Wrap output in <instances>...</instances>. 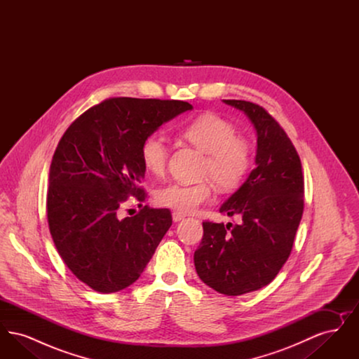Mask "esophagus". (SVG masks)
Wrapping results in <instances>:
<instances>
[{
  "mask_svg": "<svg viewBox=\"0 0 359 359\" xmlns=\"http://www.w3.org/2000/svg\"><path fill=\"white\" fill-rule=\"evenodd\" d=\"M172 219H173V222H180V221H183L184 219V215L183 214H180V212H173L172 214Z\"/></svg>",
  "mask_w": 359,
  "mask_h": 359,
  "instance_id": "obj_1",
  "label": "esophagus"
}]
</instances>
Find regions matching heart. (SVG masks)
<instances>
[{
  "label": "heart",
  "instance_id": "obj_1",
  "mask_svg": "<svg viewBox=\"0 0 359 359\" xmlns=\"http://www.w3.org/2000/svg\"><path fill=\"white\" fill-rule=\"evenodd\" d=\"M183 137L195 148L207 154L203 173L222 189L238 187L252 165L249 144L237 137L234 125L222 117L205 113L188 122L182 130ZM168 145L164 137L154 133L141 145V161L147 171L160 176L168 161ZM208 183L182 184L170 183L156 191V202L180 214L195 212L199 205L211 199Z\"/></svg>",
  "mask_w": 359,
  "mask_h": 359
}]
</instances>
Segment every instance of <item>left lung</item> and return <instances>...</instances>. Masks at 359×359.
Segmentation results:
<instances>
[{"mask_svg":"<svg viewBox=\"0 0 359 359\" xmlns=\"http://www.w3.org/2000/svg\"><path fill=\"white\" fill-rule=\"evenodd\" d=\"M223 102L253 123L256 168L219 208L224 215H239L241 223L203 222L194 262L205 285L239 296L268 285L288 259L303 215L304 179L290 137L264 107L237 100Z\"/></svg>","mask_w":359,"mask_h":359,"instance_id":"left-lung-1","label":"left lung"}]
</instances>
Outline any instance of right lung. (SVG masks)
<instances>
[{
    "instance_id": "obj_1",
    "label": "right lung",
    "mask_w": 359,
    "mask_h": 359,
    "mask_svg": "<svg viewBox=\"0 0 359 359\" xmlns=\"http://www.w3.org/2000/svg\"><path fill=\"white\" fill-rule=\"evenodd\" d=\"M192 110L183 101L111 98L69 125L50 167L48 226L69 271L91 290L113 293L132 285L171 227L167 208L145 205L120 218L128 196L145 199L144 140Z\"/></svg>"
}]
</instances>
